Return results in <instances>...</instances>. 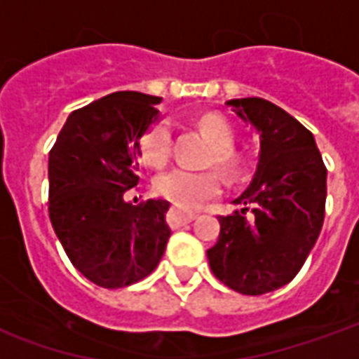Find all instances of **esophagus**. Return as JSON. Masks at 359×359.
Wrapping results in <instances>:
<instances>
[{
	"label": "esophagus",
	"mask_w": 359,
	"mask_h": 359,
	"mask_svg": "<svg viewBox=\"0 0 359 359\" xmlns=\"http://www.w3.org/2000/svg\"><path fill=\"white\" fill-rule=\"evenodd\" d=\"M196 213L194 211H182L179 208H172L169 211V215H167V221H169V225L171 226H180V225H187L190 221H194Z\"/></svg>",
	"instance_id": "1"
}]
</instances>
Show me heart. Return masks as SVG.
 Returning a JSON list of instances; mask_svg holds the SVG:
<instances>
[{"instance_id":"heart-1","label":"heart","mask_w":359,"mask_h":359,"mask_svg":"<svg viewBox=\"0 0 359 359\" xmlns=\"http://www.w3.org/2000/svg\"><path fill=\"white\" fill-rule=\"evenodd\" d=\"M200 128L213 146V154H211L213 163L226 175H234L241 165L233 151L234 130L231 125L217 115H208L200 121ZM171 149L172 136L169 123L159 121L154 126H149L140 146L144 163L156 169L163 167L171 157ZM156 190L159 196H163L165 200H169L175 205L184 210H194L221 192V179L215 171L171 169L156 180Z\"/></svg>"}]
</instances>
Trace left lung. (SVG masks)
<instances>
[{
  "instance_id": "obj_1",
  "label": "left lung",
  "mask_w": 359,
  "mask_h": 359,
  "mask_svg": "<svg viewBox=\"0 0 359 359\" xmlns=\"http://www.w3.org/2000/svg\"><path fill=\"white\" fill-rule=\"evenodd\" d=\"M259 134L250 187L219 215V241L208 250L213 275L236 292L259 296L290 283L317 242L325 219L327 169L306 126L262 97L226 102Z\"/></svg>"
}]
</instances>
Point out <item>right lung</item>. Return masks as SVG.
Wrapping results in <instances>:
<instances>
[{
	"instance_id": "1",
	"label": "right lung",
	"mask_w": 359,
	"mask_h": 359,
	"mask_svg": "<svg viewBox=\"0 0 359 359\" xmlns=\"http://www.w3.org/2000/svg\"><path fill=\"white\" fill-rule=\"evenodd\" d=\"M161 97L113 92L73 111L50 151V219L71 264L94 285L123 288L163 257L169 202H125L138 184L140 142Z\"/></svg>"
}]
</instances>
